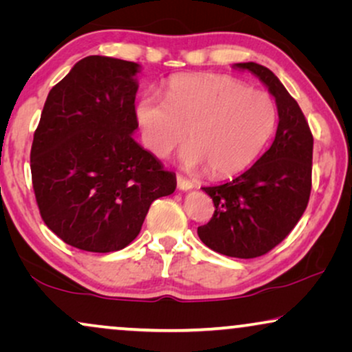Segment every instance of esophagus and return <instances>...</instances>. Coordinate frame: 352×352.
Masks as SVG:
<instances>
[{
    "label": "esophagus",
    "instance_id": "esophagus-1",
    "mask_svg": "<svg viewBox=\"0 0 352 352\" xmlns=\"http://www.w3.org/2000/svg\"><path fill=\"white\" fill-rule=\"evenodd\" d=\"M176 182H177V189H181V190H190L192 187H194V184H192L187 177L181 176V175H176Z\"/></svg>",
    "mask_w": 352,
    "mask_h": 352
}]
</instances>
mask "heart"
<instances>
[{"mask_svg":"<svg viewBox=\"0 0 352 352\" xmlns=\"http://www.w3.org/2000/svg\"><path fill=\"white\" fill-rule=\"evenodd\" d=\"M136 120L153 155L168 157L189 134L182 165L223 177L256 160L276 129L277 107L267 93L232 76L181 75L168 81L165 99H139Z\"/></svg>","mask_w":352,"mask_h":352,"instance_id":"1","label":"heart"}]
</instances>
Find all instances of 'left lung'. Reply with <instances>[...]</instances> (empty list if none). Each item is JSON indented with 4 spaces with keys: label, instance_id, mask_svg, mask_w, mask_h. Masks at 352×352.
<instances>
[{
    "label": "left lung",
    "instance_id": "8db88e82",
    "mask_svg": "<svg viewBox=\"0 0 352 352\" xmlns=\"http://www.w3.org/2000/svg\"><path fill=\"white\" fill-rule=\"evenodd\" d=\"M266 85L274 96L278 124L272 146L235 179L204 187L214 213L197 229L206 247L230 258H258L277 247L305 213L311 195L314 139L300 105L267 67L235 64Z\"/></svg>",
    "mask_w": 352,
    "mask_h": 352
}]
</instances>
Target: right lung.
<instances>
[{
	"label": "right lung",
	"instance_id": "obj_1",
	"mask_svg": "<svg viewBox=\"0 0 352 352\" xmlns=\"http://www.w3.org/2000/svg\"><path fill=\"white\" fill-rule=\"evenodd\" d=\"M136 62L88 56L50 91L33 134V190L45 224L72 247L122 250L176 175L133 139Z\"/></svg>",
	"mask_w": 352,
	"mask_h": 352
}]
</instances>
